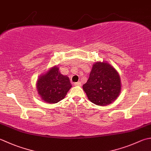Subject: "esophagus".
<instances>
[{
    "instance_id": "obj_1",
    "label": "esophagus",
    "mask_w": 151,
    "mask_h": 151,
    "mask_svg": "<svg viewBox=\"0 0 151 151\" xmlns=\"http://www.w3.org/2000/svg\"><path fill=\"white\" fill-rule=\"evenodd\" d=\"M75 86H81L82 85V84H81V82H75Z\"/></svg>"
}]
</instances>
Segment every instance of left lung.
Returning <instances> with one entry per match:
<instances>
[{
	"label": "left lung",
	"mask_w": 151,
	"mask_h": 151,
	"mask_svg": "<svg viewBox=\"0 0 151 151\" xmlns=\"http://www.w3.org/2000/svg\"><path fill=\"white\" fill-rule=\"evenodd\" d=\"M82 88L91 103L100 106L108 105L114 101L120 93V76L109 63L97 61Z\"/></svg>",
	"instance_id": "8db88e82"
}]
</instances>
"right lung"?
I'll use <instances>...</instances> for the list:
<instances>
[{"label":"right lung","instance_id":"1","mask_svg":"<svg viewBox=\"0 0 151 151\" xmlns=\"http://www.w3.org/2000/svg\"><path fill=\"white\" fill-rule=\"evenodd\" d=\"M72 87L69 78L60 73L58 66H54L38 78L37 89L42 100L49 103H56L63 99Z\"/></svg>","mask_w":151,"mask_h":151}]
</instances>
